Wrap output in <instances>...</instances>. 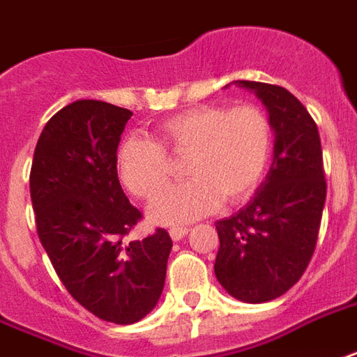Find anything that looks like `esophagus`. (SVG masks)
I'll list each match as a JSON object with an SVG mask.
<instances>
[{"instance_id": "esophagus-1", "label": "esophagus", "mask_w": 357, "mask_h": 357, "mask_svg": "<svg viewBox=\"0 0 357 357\" xmlns=\"http://www.w3.org/2000/svg\"><path fill=\"white\" fill-rule=\"evenodd\" d=\"M187 234H189V228H187V227L170 228V238H172L174 241H179V239H183Z\"/></svg>"}]
</instances>
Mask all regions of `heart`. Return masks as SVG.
I'll return each mask as SVG.
<instances>
[{"instance_id": "b5f03b06", "label": "heart", "mask_w": 357, "mask_h": 357, "mask_svg": "<svg viewBox=\"0 0 357 357\" xmlns=\"http://www.w3.org/2000/svg\"><path fill=\"white\" fill-rule=\"evenodd\" d=\"M273 146L268 114L257 105L190 108L157 127V142L130 135L119 144L116 165L130 195L149 200L170 176L168 157H185L189 181L170 187L149 204L159 225H181L213 211L221 200L239 204L262 183Z\"/></svg>"}]
</instances>
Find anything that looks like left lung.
I'll use <instances>...</instances> for the list:
<instances>
[{"instance_id": "1", "label": "left lung", "mask_w": 357, "mask_h": 357, "mask_svg": "<svg viewBox=\"0 0 357 357\" xmlns=\"http://www.w3.org/2000/svg\"><path fill=\"white\" fill-rule=\"evenodd\" d=\"M236 84L268 108L273 162L251 202L215 222V277L239 301L264 303L288 292L311 262L326 202L322 146L314 119L288 89Z\"/></svg>"}]
</instances>
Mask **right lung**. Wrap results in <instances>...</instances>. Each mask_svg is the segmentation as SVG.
Returning a JSON list of instances; mask_svg holds the SVG:
<instances>
[{"label": "right lung", "instance_id": "1", "mask_svg": "<svg viewBox=\"0 0 357 357\" xmlns=\"http://www.w3.org/2000/svg\"><path fill=\"white\" fill-rule=\"evenodd\" d=\"M130 116L102 100L70 102L45 125L29 174L37 234L59 281L84 309L114 324L153 311L172 251L165 228L123 241L142 219L116 165Z\"/></svg>", "mask_w": 357, "mask_h": 357}]
</instances>
